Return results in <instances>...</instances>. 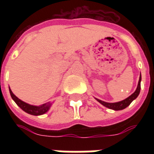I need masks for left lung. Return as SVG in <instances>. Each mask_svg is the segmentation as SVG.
Listing matches in <instances>:
<instances>
[{"label": "left lung", "instance_id": "left-lung-1", "mask_svg": "<svg viewBox=\"0 0 154 154\" xmlns=\"http://www.w3.org/2000/svg\"><path fill=\"white\" fill-rule=\"evenodd\" d=\"M141 77L140 76V78H139V82L138 85H137V88L136 91L134 92V94L130 95L129 97H127L126 99H125L123 101H119V102H115V103H108L105 102V101H102L99 99H97L98 102H100L101 105H103L105 107L109 108V109H114V110H122L124 109L127 106H129L130 105V103L134 101V99H136L137 97V96L140 94V90H141Z\"/></svg>", "mask_w": 154, "mask_h": 154}]
</instances>
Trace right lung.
<instances>
[{
  "label": "right lung",
  "mask_w": 154,
  "mask_h": 154,
  "mask_svg": "<svg viewBox=\"0 0 154 154\" xmlns=\"http://www.w3.org/2000/svg\"><path fill=\"white\" fill-rule=\"evenodd\" d=\"M9 92H10V95L12 97L13 100L16 102V104L19 106V107L22 110H24L25 112H26L27 113H29L31 115H35V116H37V115H42L44 114L45 112H46L48 110H49V107H50V104L49 103H45V104H43V105H29L27 103L24 102L21 100L13 94V92L11 91V89H9Z\"/></svg>",
  "instance_id": "1"
}]
</instances>
